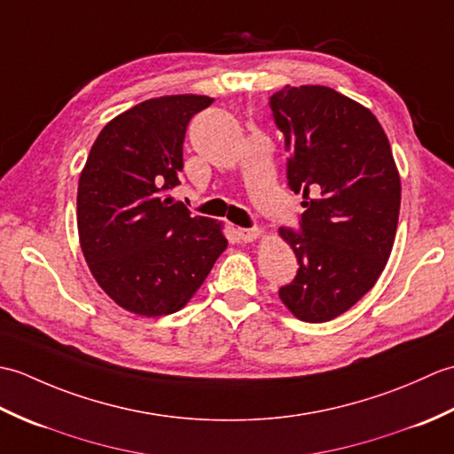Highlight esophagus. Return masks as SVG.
Listing matches in <instances>:
<instances>
[{
    "instance_id": "esophagus-1",
    "label": "esophagus",
    "mask_w": 454,
    "mask_h": 454,
    "mask_svg": "<svg viewBox=\"0 0 454 454\" xmlns=\"http://www.w3.org/2000/svg\"><path fill=\"white\" fill-rule=\"evenodd\" d=\"M262 234V230L259 228H238V238L242 239V242H255V239Z\"/></svg>"
}]
</instances>
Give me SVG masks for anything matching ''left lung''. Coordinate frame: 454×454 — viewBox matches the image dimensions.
Instances as JSON below:
<instances>
[{
	"label": "left lung",
	"instance_id": "obj_1",
	"mask_svg": "<svg viewBox=\"0 0 454 454\" xmlns=\"http://www.w3.org/2000/svg\"><path fill=\"white\" fill-rule=\"evenodd\" d=\"M269 107L285 137L288 187L304 197L298 230H278L298 259L278 296L298 320H333L388 262L400 215L396 163L374 114L332 88L286 85Z\"/></svg>",
	"mask_w": 454,
	"mask_h": 454
}]
</instances>
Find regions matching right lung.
Instances as JSON below:
<instances>
[{
  "instance_id": "right-lung-1",
  "label": "right lung",
  "mask_w": 454,
  "mask_h": 454,
  "mask_svg": "<svg viewBox=\"0 0 454 454\" xmlns=\"http://www.w3.org/2000/svg\"><path fill=\"white\" fill-rule=\"evenodd\" d=\"M207 95L148 99L99 132L78 185V232L99 286L124 310L168 316L205 283L228 239L216 220L191 216L181 185L189 121Z\"/></svg>"
}]
</instances>
